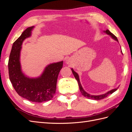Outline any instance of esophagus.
<instances>
[{
	"label": "esophagus",
	"mask_w": 132,
	"mask_h": 132,
	"mask_svg": "<svg viewBox=\"0 0 132 132\" xmlns=\"http://www.w3.org/2000/svg\"><path fill=\"white\" fill-rule=\"evenodd\" d=\"M65 63H67V64H68V63H69V60L68 59H66L65 60Z\"/></svg>",
	"instance_id": "1"
}]
</instances>
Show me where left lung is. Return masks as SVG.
I'll list each match as a JSON object with an SVG mask.
<instances>
[{"instance_id":"obj_1","label":"left lung","mask_w":132,"mask_h":132,"mask_svg":"<svg viewBox=\"0 0 132 132\" xmlns=\"http://www.w3.org/2000/svg\"><path fill=\"white\" fill-rule=\"evenodd\" d=\"M103 32L104 33H106V34H107L108 35H109L112 38L114 39V40L116 41L117 42H118L117 38L112 33H111L109 30H106V31H103ZM121 53L123 54L122 52V50H121ZM71 71H72V73H73V75L74 76L75 78L76 79V80H77V81H78L79 87V89H80V91L81 92V94L84 96L87 97V98H90V99H91V100H101V99H102L103 98L107 97V96L109 95H110V94H112L113 93H114V91H116L118 89V87H117V88L112 89V90H110L109 91H107V93H106L104 94H101V95H91V94H89L88 93H87V92L85 91L84 90V89H83V87H82V85L81 84V83H80V81L79 76L77 72H75V71L74 70V69L73 68H71Z\"/></svg>"}]
</instances>
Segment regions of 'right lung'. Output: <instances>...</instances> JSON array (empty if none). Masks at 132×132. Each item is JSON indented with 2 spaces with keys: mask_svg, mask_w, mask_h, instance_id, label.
I'll use <instances>...</instances> for the list:
<instances>
[{
  "mask_svg": "<svg viewBox=\"0 0 132 132\" xmlns=\"http://www.w3.org/2000/svg\"><path fill=\"white\" fill-rule=\"evenodd\" d=\"M35 26L27 28L12 46L8 62L10 80L16 93L32 102H42L52 98L56 91L58 76L63 61L47 65L37 77H30L23 72L20 63L22 45L30 37Z\"/></svg>",
  "mask_w": 132,
  "mask_h": 132,
  "instance_id": "right-lung-1",
  "label": "right lung"
}]
</instances>
